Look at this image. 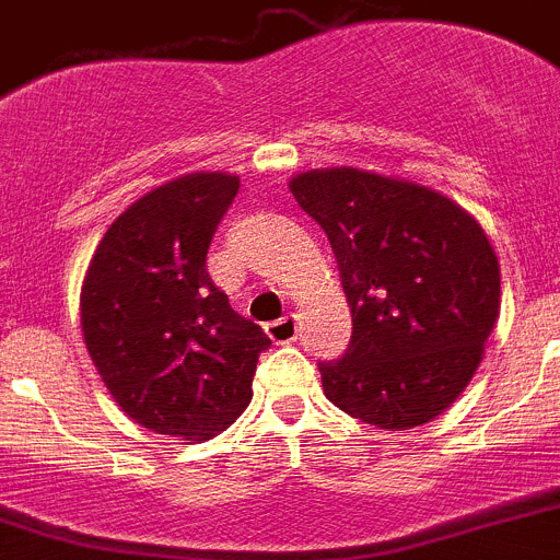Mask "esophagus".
I'll return each instance as SVG.
<instances>
[{
  "label": "esophagus",
  "instance_id": "esophagus-1",
  "mask_svg": "<svg viewBox=\"0 0 560 560\" xmlns=\"http://www.w3.org/2000/svg\"><path fill=\"white\" fill-rule=\"evenodd\" d=\"M266 332H269V338L275 343H291L296 338V332H300V325H296V316H283V319L269 322Z\"/></svg>",
  "mask_w": 560,
  "mask_h": 560
}]
</instances>
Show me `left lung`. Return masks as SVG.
Returning <instances> with one entry per match:
<instances>
[{"label":"left lung","instance_id":"obj_1","mask_svg":"<svg viewBox=\"0 0 560 560\" xmlns=\"http://www.w3.org/2000/svg\"><path fill=\"white\" fill-rule=\"evenodd\" d=\"M291 194L336 253L352 311L341 361L319 363L325 397L381 430L433 422L483 361L500 319V260L447 194L366 168H311Z\"/></svg>","mask_w":560,"mask_h":560}]
</instances>
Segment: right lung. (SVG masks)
<instances>
[{
	"instance_id": "add662e5",
	"label": "right lung",
	"mask_w": 560,
	"mask_h": 560,
	"mask_svg": "<svg viewBox=\"0 0 560 560\" xmlns=\"http://www.w3.org/2000/svg\"><path fill=\"white\" fill-rule=\"evenodd\" d=\"M238 183L191 172L143 194L102 235L80 289L82 338L110 397L136 424L188 444L244 413L271 343L205 269Z\"/></svg>"
}]
</instances>
